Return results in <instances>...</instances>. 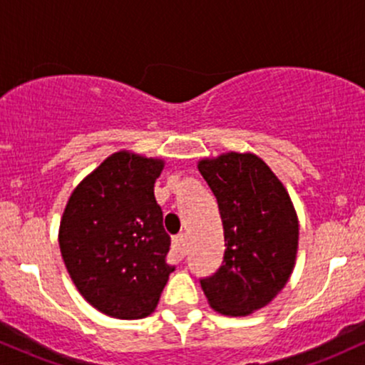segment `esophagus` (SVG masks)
Here are the masks:
<instances>
[{"label":"esophagus","instance_id":"esophagus-1","mask_svg":"<svg viewBox=\"0 0 365 365\" xmlns=\"http://www.w3.org/2000/svg\"><path fill=\"white\" fill-rule=\"evenodd\" d=\"M187 254V238L183 233L173 237V242H171V257H173L175 262L182 261Z\"/></svg>","mask_w":365,"mask_h":365}]
</instances>
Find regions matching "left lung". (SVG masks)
<instances>
[{
    "label": "left lung",
    "mask_w": 365,
    "mask_h": 365,
    "mask_svg": "<svg viewBox=\"0 0 365 365\" xmlns=\"http://www.w3.org/2000/svg\"><path fill=\"white\" fill-rule=\"evenodd\" d=\"M216 197L225 235L223 262L200 278L215 311L247 316L287 284L299 245V221L287 190L254 154L228 153L199 163Z\"/></svg>",
    "instance_id": "8db88e82"
}]
</instances>
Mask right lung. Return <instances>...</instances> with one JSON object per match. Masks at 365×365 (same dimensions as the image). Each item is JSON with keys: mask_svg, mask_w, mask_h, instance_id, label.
Segmentation results:
<instances>
[{"mask_svg": "<svg viewBox=\"0 0 365 365\" xmlns=\"http://www.w3.org/2000/svg\"><path fill=\"white\" fill-rule=\"evenodd\" d=\"M163 161L116 153L73 190L60 226V249L83 299L118 319L154 312L175 267L170 235L154 197Z\"/></svg>", "mask_w": 365, "mask_h": 365, "instance_id": "1", "label": "right lung"}]
</instances>
